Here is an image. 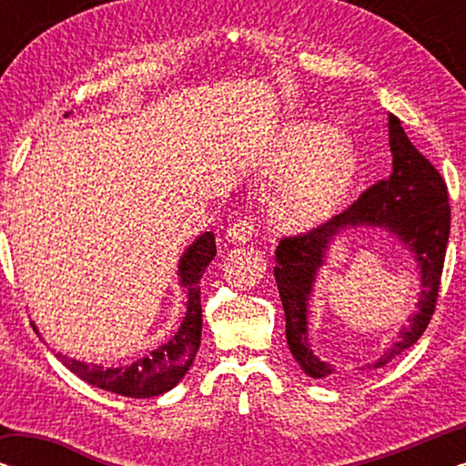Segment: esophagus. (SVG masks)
<instances>
[{
  "instance_id": "esophagus-1",
  "label": "esophagus",
  "mask_w": 466,
  "mask_h": 466,
  "mask_svg": "<svg viewBox=\"0 0 466 466\" xmlns=\"http://www.w3.org/2000/svg\"><path fill=\"white\" fill-rule=\"evenodd\" d=\"M252 235H254L252 218H239L227 228L225 238L227 241H231V244H246V241L252 239Z\"/></svg>"
}]
</instances>
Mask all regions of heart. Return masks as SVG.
Listing matches in <instances>:
<instances>
[{
	"instance_id": "b5f03b06",
	"label": "heart",
	"mask_w": 466,
	"mask_h": 466,
	"mask_svg": "<svg viewBox=\"0 0 466 466\" xmlns=\"http://www.w3.org/2000/svg\"><path fill=\"white\" fill-rule=\"evenodd\" d=\"M267 167L290 176L273 201V216L284 228H308L339 208L356 174L350 144L327 125L289 127L273 146Z\"/></svg>"
}]
</instances>
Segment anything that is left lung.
Masks as SVG:
<instances>
[{
    "label": "left lung",
    "instance_id": "obj_1",
    "mask_svg": "<svg viewBox=\"0 0 466 466\" xmlns=\"http://www.w3.org/2000/svg\"><path fill=\"white\" fill-rule=\"evenodd\" d=\"M392 174L369 187L348 209L309 231L279 239L276 250V282L286 314V339L295 360L309 378H327L333 367L314 356L308 339V301L318 267L324 263L329 244L339 231L369 225L390 228L416 254L422 295L418 314L400 339L373 367H384L411 348L429 327L441 284L445 248L450 238V199L441 174L405 136L400 120L390 114Z\"/></svg>",
    "mask_w": 466,
    "mask_h": 466
}]
</instances>
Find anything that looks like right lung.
<instances>
[{
	"mask_svg": "<svg viewBox=\"0 0 466 466\" xmlns=\"http://www.w3.org/2000/svg\"><path fill=\"white\" fill-rule=\"evenodd\" d=\"M216 257V238L212 231L203 233L193 246L184 252L180 260V284L188 292L187 316L177 329V333L155 352L139 359L129 367L104 369L99 365L67 359L56 354L69 371L78 375L88 384L104 388L107 392L123 394L131 399L157 397L174 388L193 365L197 350L201 343V286L199 279L208 265Z\"/></svg>",
	"mask_w": 466,
	"mask_h": 466,
	"instance_id": "obj_1",
	"label": "right lung"
}]
</instances>
